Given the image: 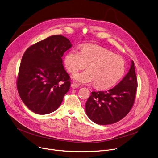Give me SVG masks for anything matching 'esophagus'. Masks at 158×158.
Instances as JSON below:
<instances>
[{
	"label": "esophagus",
	"instance_id": "1",
	"mask_svg": "<svg viewBox=\"0 0 158 158\" xmlns=\"http://www.w3.org/2000/svg\"><path fill=\"white\" fill-rule=\"evenodd\" d=\"M71 87L73 89L74 88H77L79 87V85L77 84H76V82H73V83L71 84Z\"/></svg>",
	"mask_w": 158,
	"mask_h": 158
}]
</instances>
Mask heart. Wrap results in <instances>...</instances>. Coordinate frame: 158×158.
Segmentation results:
<instances>
[{
    "label": "heart",
    "mask_w": 158,
    "mask_h": 158,
    "mask_svg": "<svg viewBox=\"0 0 158 158\" xmlns=\"http://www.w3.org/2000/svg\"><path fill=\"white\" fill-rule=\"evenodd\" d=\"M64 66L67 71L74 73L83 69L88 70L76 73L75 81L81 84L95 82L98 88H108L122 78L126 70L123 57L112 51L95 44H83L80 51L71 50L65 55Z\"/></svg>",
    "instance_id": "b5f03b06"
}]
</instances>
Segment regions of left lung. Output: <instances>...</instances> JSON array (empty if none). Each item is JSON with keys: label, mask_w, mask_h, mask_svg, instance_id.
Listing matches in <instances>:
<instances>
[{"label": "left lung", "mask_w": 158, "mask_h": 158, "mask_svg": "<svg viewBox=\"0 0 158 158\" xmlns=\"http://www.w3.org/2000/svg\"><path fill=\"white\" fill-rule=\"evenodd\" d=\"M138 86L135 64L126 76L113 88L92 92L86 103V113L90 120L99 125L116 123L129 113L134 104Z\"/></svg>", "instance_id": "left-lung-1"}]
</instances>
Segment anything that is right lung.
<instances>
[{
	"label": "right lung",
	"instance_id": "right-lung-1",
	"mask_svg": "<svg viewBox=\"0 0 158 158\" xmlns=\"http://www.w3.org/2000/svg\"><path fill=\"white\" fill-rule=\"evenodd\" d=\"M71 47L68 38L54 35L31 45L23 54L16 85L22 101L32 112L46 114L61 105L70 86L61 57Z\"/></svg>",
	"mask_w": 158,
	"mask_h": 158
}]
</instances>
